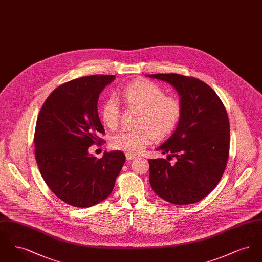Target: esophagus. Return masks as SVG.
I'll return each instance as SVG.
<instances>
[{
  "label": "esophagus",
  "mask_w": 262,
  "mask_h": 262,
  "mask_svg": "<svg viewBox=\"0 0 262 262\" xmlns=\"http://www.w3.org/2000/svg\"><path fill=\"white\" fill-rule=\"evenodd\" d=\"M125 158H126V160H128V161H130V160H134V159H136L137 158V156H135V155H130V154H125Z\"/></svg>",
  "instance_id": "obj_1"
}]
</instances>
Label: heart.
<instances>
[{
  "instance_id": "obj_1",
  "label": "heart",
  "mask_w": 262,
  "mask_h": 262,
  "mask_svg": "<svg viewBox=\"0 0 262 262\" xmlns=\"http://www.w3.org/2000/svg\"><path fill=\"white\" fill-rule=\"evenodd\" d=\"M125 105L138 110L135 129H122L110 137L113 149L137 155L144 149L152 137L156 141L170 137L179 125L183 105L174 97L166 96L165 91L149 80L128 84L122 91ZM121 117V107L116 98L106 100L101 109V118L105 125L115 128Z\"/></svg>"
}]
</instances>
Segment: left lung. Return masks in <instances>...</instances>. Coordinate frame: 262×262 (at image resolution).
<instances>
[{"instance_id": "obj_1", "label": "left lung", "mask_w": 262, "mask_h": 262, "mask_svg": "<svg viewBox=\"0 0 262 262\" xmlns=\"http://www.w3.org/2000/svg\"><path fill=\"white\" fill-rule=\"evenodd\" d=\"M172 84L181 96L182 119L157 151L167 159H149L154 192L177 204L199 202L218 185L229 158L230 123L224 104L205 82L177 74L147 75ZM172 158L176 160L170 163Z\"/></svg>"}]
</instances>
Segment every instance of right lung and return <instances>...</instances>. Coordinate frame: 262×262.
I'll return each mask as SVG.
<instances>
[{
  "instance_id": "right-lung-1",
  "label": "right lung",
  "mask_w": 262,
  "mask_h": 262,
  "mask_svg": "<svg viewBox=\"0 0 262 262\" xmlns=\"http://www.w3.org/2000/svg\"><path fill=\"white\" fill-rule=\"evenodd\" d=\"M115 75L75 78L56 88L44 102L34 133L35 158L46 185L69 205L85 208L107 199L125 161L122 151L97 159L88 148L105 135L97 101Z\"/></svg>"
}]
</instances>
